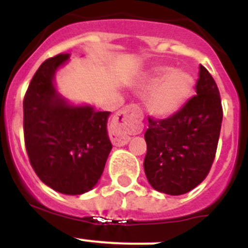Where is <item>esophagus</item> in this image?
<instances>
[{
  "mask_svg": "<svg viewBox=\"0 0 248 248\" xmlns=\"http://www.w3.org/2000/svg\"><path fill=\"white\" fill-rule=\"evenodd\" d=\"M138 111H139V108H138L137 105H128V107H125V108L120 110L114 117L113 133L110 135L111 141H113L114 145L124 146L129 143L130 138L124 134L122 129L131 125V124H134V120L138 118Z\"/></svg>",
  "mask_w": 248,
  "mask_h": 248,
  "instance_id": "obj_1",
  "label": "esophagus"
}]
</instances>
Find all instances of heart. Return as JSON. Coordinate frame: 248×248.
Masks as SVG:
<instances>
[{
    "instance_id": "heart-1",
    "label": "heart",
    "mask_w": 248,
    "mask_h": 248,
    "mask_svg": "<svg viewBox=\"0 0 248 248\" xmlns=\"http://www.w3.org/2000/svg\"><path fill=\"white\" fill-rule=\"evenodd\" d=\"M194 74L185 69L159 67L138 84V92L146 98V109L156 118H168L185 107L195 91Z\"/></svg>"
}]
</instances>
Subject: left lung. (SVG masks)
<instances>
[{
	"label": "left lung",
	"instance_id": "left-lung-1",
	"mask_svg": "<svg viewBox=\"0 0 248 248\" xmlns=\"http://www.w3.org/2000/svg\"><path fill=\"white\" fill-rule=\"evenodd\" d=\"M195 89L198 95L176 114L163 120L149 118L144 171L159 192L177 196L191 191L214 163L222 107L217 85L202 65Z\"/></svg>",
	"mask_w": 248,
	"mask_h": 248
}]
</instances>
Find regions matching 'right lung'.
Returning <instances> with one entry per match:
<instances>
[{"label":"right lung","mask_w":248,"mask_h":248,"mask_svg":"<svg viewBox=\"0 0 248 248\" xmlns=\"http://www.w3.org/2000/svg\"><path fill=\"white\" fill-rule=\"evenodd\" d=\"M61 53L41 64L23 100V131L31 165L50 189L82 195L98 184L110 153L107 124L110 111L72 104L54 78L69 61Z\"/></svg>","instance_id":"add662e5"}]
</instances>
